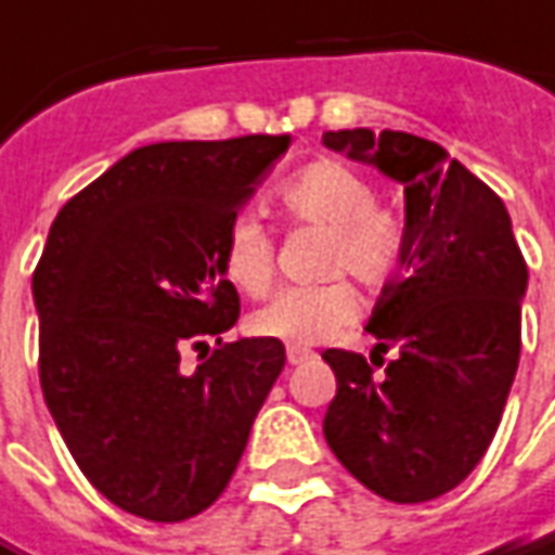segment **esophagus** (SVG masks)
I'll return each instance as SVG.
<instances>
[{
  "instance_id": "34e87169",
  "label": "esophagus",
  "mask_w": 555,
  "mask_h": 555,
  "mask_svg": "<svg viewBox=\"0 0 555 555\" xmlns=\"http://www.w3.org/2000/svg\"><path fill=\"white\" fill-rule=\"evenodd\" d=\"M307 358H312L309 349H304V346H288V364H300V361H307Z\"/></svg>"
}]
</instances>
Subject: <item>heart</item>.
Segmentation results:
<instances>
[{"label":"heart","instance_id":"1","mask_svg":"<svg viewBox=\"0 0 555 555\" xmlns=\"http://www.w3.org/2000/svg\"><path fill=\"white\" fill-rule=\"evenodd\" d=\"M279 203L297 224L325 233L322 276L349 273L361 285H383L401 248L398 221L373 203V188L364 176L337 160H315L282 184ZM224 276L240 292L261 297L276 270V248L270 233L255 218H236L228 230L221 251ZM358 312L356 292L343 282H325L315 288H288L276 294L267 307L251 315V331L258 337L312 346L327 340L334 331L349 325Z\"/></svg>","mask_w":555,"mask_h":555}]
</instances>
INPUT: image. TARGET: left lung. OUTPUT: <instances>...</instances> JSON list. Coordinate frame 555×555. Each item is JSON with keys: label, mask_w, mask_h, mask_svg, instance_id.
Listing matches in <instances>:
<instances>
[{"label": "left lung", "mask_w": 555, "mask_h": 555, "mask_svg": "<svg viewBox=\"0 0 555 555\" xmlns=\"http://www.w3.org/2000/svg\"><path fill=\"white\" fill-rule=\"evenodd\" d=\"M322 145L404 188L398 279L367 322L373 352L398 356L373 376L364 356L327 349L337 398L325 440L376 495L431 501L462 483L495 437L519 364L529 270L499 194L437 142L358 127L327 130Z\"/></svg>", "instance_id": "1"}]
</instances>
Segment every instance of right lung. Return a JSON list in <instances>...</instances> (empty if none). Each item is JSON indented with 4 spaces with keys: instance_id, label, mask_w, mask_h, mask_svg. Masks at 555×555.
<instances>
[{
    "instance_id": "add662e5",
    "label": "right lung",
    "mask_w": 555,
    "mask_h": 555,
    "mask_svg": "<svg viewBox=\"0 0 555 555\" xmlns=\"http://www.w3.org/2000/svg\"><path fill=\"white\" fill-rule=\"evenodd\" d=\"M285 151L288 135L145 145L51 224L33 273L44 404L85 477L127 514L206 511L285 367L279 340H221L240 319L228 230ZM184 348L204 352L191 374Z\"/></svg>"
}]
</instances>
